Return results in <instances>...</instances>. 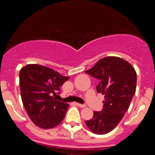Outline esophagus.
<instances>
[{
    "label": "esophagus",
    "instance_id": "1",
    "mask_svg": "<svg viewBox=\"0 0 155 155\" xmlns=\"http://www.w3.org/2000/svg\"><path fill=\"white\" fill-rule=\"evenodd\" d=\"M76 105L77 106V107H81V108H85V107H86V106H85V104H78V103H76Z\"/></svg>",
    "mask_w": 155,
    "mask_h": 155
}]
</instances>
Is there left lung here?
Returning <instances> with one entry per match:
<instances>
[{
    "mask_svg": "<svg viewBox=\"0 0 155 155\" xmlns=\"http://www.w3.org/2000/svg\"><path fill=\"white\" fill-rule=\"evenodd\" d=\"M85 73L100 81L97 91L105 96L101 112H94L91 119L85 121L96 134H106L121 121L130 107L137 87V73L132 65L118 57H107Z\"/></svg>",
    "mask_w": 155,
    "mask_h": 155,
    "instance_id": "1",
    "label": "left lung"
}]
</instances>
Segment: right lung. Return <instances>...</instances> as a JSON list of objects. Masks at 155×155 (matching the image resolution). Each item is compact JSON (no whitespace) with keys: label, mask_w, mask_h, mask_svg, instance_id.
<instances>
[{"label":"right lung","mask_w":155,"mask_h":155,"mask_svg":"<svg viewBox=\"0 0 155 155\" xmlns=\"http://www.w3.org/2000/svg\"><path fill=\"white\" fill-rule=\"evenodd\" d=\"M70 77L52 69L38 64H28L19 72V85L23 105L31 121L43 129L61 124L69 107L57 101L60 87Z\"/></svg>","instance_id":"obj_1"}]
</instances>
